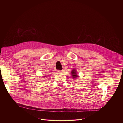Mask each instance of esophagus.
<instances>
[{
  "mask_svg": "<svg viewBox=\"0 0 123 123\" xmlns=\"http://www.w3.org/2000/svg\"><path fill=\"white\" fill-rule=\"evenodd\" d=\"M57 72L58 73H63L64 71H63V70H57Z\"/></svg>",
  "mask_w": 123,
  "mask_h": 123,
  "instance_id": "34e87169",
  "label": "esophagus"
}]
</instances>
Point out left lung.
<instances>
[{
  "mask_svg": "<svg viewBox=\"0 0 123 123\" xmlns=\"http://www.w3.org/2000/svg\"><path fill=\"white\" fill-rule=\"evenodd\" d=\"M71 75L74 79L77 78V77L78 76L77 75V72L76 69H73V70L71 71Z\"/></svg>",
  "mask_w": 123,
  "mask_h": 123,
  "instance_id": "obj_1",
  "label": "left lung"
}]
</instances>
